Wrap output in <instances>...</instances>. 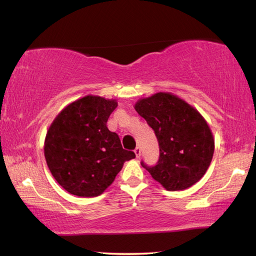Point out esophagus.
<instances>
[{"instance_id": "1", "label": "esophagus", "mask_w": 256, "mask_h": 256, "mask_svg": "<svg viewBox=\"0 0 256 256\" xmlns=\"http://www.w3.org/2000/svg\"><path fill=\"white\" fill-rule=\"evenodd\" d=\"M134 153H135V156H136L138 158V157L140 156V148H135V150H134Z\"/></svg>"}]
</instances>
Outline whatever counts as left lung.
<instances>
[{
	"label": "left lung",
	"instance_id": "left-lung-1",
	"mask_svg": "<svg viewBox=\"0 0 256 256\" xmlns=\"http://www.w3.org/2000/svg\"><path fill=\"white\" fill-rule=\"evenodd\" d=\"M135 110L154 130L160 144L155 166L140 162L170 192L199 182L214 156V140L202 116L186 101L168 92L140 99Z\"/></svg>",
	"mask_w": 256,
	"mask_h": 256
}]
</instances>
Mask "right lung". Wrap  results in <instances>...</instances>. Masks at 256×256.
<instances>
[{
    "instance_id": "right-lung-1",
    "label": "right lung",
    "mask_w": 256,
    "mask_h": 256,
    "mask_svg": "<svg viewBox=\"0 0 256 256\" xmlns=\"http://www.w3.org/2000/svg\"><path fill=\"white\" fill-rule=\"evenodd\" d=\"M118 102L86 96L70 103L54 120L45 138L44 154L52 175L69 194L96 197L114 182L134 152L122 148L108 131V118Z\"/></svg>"
}]
</instances>
